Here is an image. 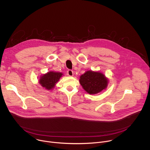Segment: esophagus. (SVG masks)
I'll return each mask as SVG.
<instances>
[{"mask_svg": "<svg viewBox=\"0 0 150 150\" xmlns=\"http://www.w3.org/2000/svg\"><path fill=\"white\" fill-rule=\"evenodd\" d=\"M67 75L69 76H73V71L71 70H70V69H69V70H67Z\"/></svg>", "mask_w": 150, "mask_h": 150, "instance_id": "esophagus-1", "label": "esophagus"}]
</instances>
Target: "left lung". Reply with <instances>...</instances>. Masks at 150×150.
I'll return each mask as SVG.
<instances>
[{
    "instance_id": "8db88e82",
    "label": "left lung",
    "mask_w": 150,
    "mask_h": 150,
    "mask_svg": "<svg viewBox=\"0 0 150 150\" xmlns=\"http://www.w3.org/2000/svg\"><path fill=\"white\" fill-rule=\"evenodd\" d=\"M80 83L89 94H96L106 88L108 80L100 72L87 71L80 76Z\"/></svg>"
}]
</instances>
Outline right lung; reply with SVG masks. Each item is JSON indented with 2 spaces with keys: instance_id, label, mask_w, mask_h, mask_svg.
<instances>
[{
  "instance_id": "right-lung-1",
  "label": "right lung",
  "mask_w": 150,
  "mask_h": 150,
  "mask_svg": "<svg viewBox=\"0 0 150 150\" xmlns=\"http://www.w3.org/2000/svg\"><path fill=\"white\" fill-rule=\"evenodd\" d=\"M63 74L59 72L50 71L43 75L39 79V83L44 88L50 90L54 88Z\"/></svg>"
}]
</instances>
